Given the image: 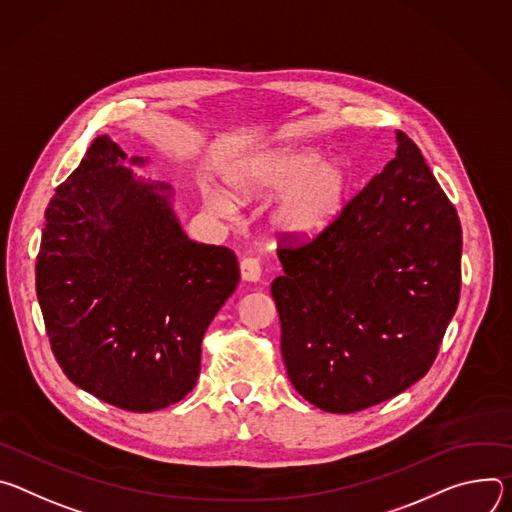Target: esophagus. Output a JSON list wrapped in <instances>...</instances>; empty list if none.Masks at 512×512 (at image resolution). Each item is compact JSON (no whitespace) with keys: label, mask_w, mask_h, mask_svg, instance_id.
<instances>
[{"label":"esophagus","mask_w":512,"mask_h":512,"mask_svg":"<svg viewBox=\"0 0 512 512\" xmlns=\"http://www.w3.org/2000/svg\"><path fill=\"white\" fill-rule=\"evenodd\" d=\"M240 272H242V280L246 282H258L262 276V268L256 258H244L240 264Z\"/></svg>","instance_id":"obj_1"}]
</instances>
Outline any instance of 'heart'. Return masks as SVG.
I'll return each mask as SVG.
<instances>
[{
	"mask_svg": "<svg viewBox=\"0 0 512 512\" xmlns=\"http://www.w3.org/2000/svg\"><path fill=\"white\" fill-rule=\"evenodd\" d=\"M230 195L205 189L207 207L219 217H234L236 202L264 203L276 194L270 232L291 244L323 236L342 217L350 201L352 177L344 162L323 160L317 148H270L236 162L225 175Z\"/></svg>",
	"mask_w": 512,
	"mask_h": 512,
	"instance_id": "b5f03b06",
	"label": "heart"
}]
</instances>
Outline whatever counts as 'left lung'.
<instances>
[{
    "label": "left lung",
    "mask_w": 512,
    "mask_h": 512,
    "mask_svg": "<svg viewBox=\"0 0 512 512\" xmlns=\"http://www.w3.org/2000/svg\"><path fill=\"white\" fill-rule=\"evenodd\" d=\"M394 136V158L331 230L278 250L282 360L327 413L368 409L423 378L460 301L458 213L417 144Z\"/></svg>",
    "instance_id": "8db88e82"
}]
</instances>
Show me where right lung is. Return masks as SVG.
Returning <instances> with one entry per match:
<instances>
[{
    "instance_id": "add662e5",
    "label": "right lung",
    "mask_w": 512,
    "mask_h": 512,
    "mask_svg": "<svg viewBox=\"0 0 512 512\" xmlns=\"http://www.w3.org/2000/svg\"><path fill=\"white\" fill-rule=\"evenodd\" d=\"M150 158L97 138L56 189L36 295L67 378L113 407L160 411L193 390L203 335L240 282L236 254L191 242Z\"/></svg>"
}]
</instances>
